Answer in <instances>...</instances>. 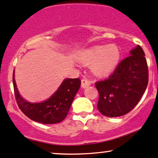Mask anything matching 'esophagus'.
<instances>
[{
    "label": "esophagus",
    "mask_w": 158,
    "mask_h": 158,
    "mask_svg": "<svg viewBox=\"0 0 158 158\" xmlns=\"http://www.w3.org/2000/svg\"><path fill=\"white\" fill-rule=\"evenodd\" d=\"M91 85V81L87 78H83L81 80V86L83 88H86Z\"/></svg>",
    "instance_id": "obj_1"
}]
</instances>
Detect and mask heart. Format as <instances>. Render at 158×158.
<instances>
[{
	"label": "heart",
	"instance_id": "heart-1",
	"mask_svg": "<svg viewBox=\"0 0 158 158\" xmlns=\"http://www.w3.org/2000/svg\"><path fill=\"white\" fill-rule=\"evenodd\" d=\"M120 58V49L116 45L94 46L81 53L79 60L91 65L93 73L99 76L108 75L115 69Z\"/></svg>",
	"mask_w": 158,
	"mask_h": 158
}]
</instances>
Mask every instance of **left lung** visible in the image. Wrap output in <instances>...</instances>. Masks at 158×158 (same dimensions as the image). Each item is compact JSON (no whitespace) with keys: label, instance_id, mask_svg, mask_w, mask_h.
Listing matches in <instances>:
<instances>
[{"label":"left lung","instance_id":"obj_1","mask_svg":"<svg viewBox=\"0 0 158 158\" xmlns=\"http://www.w3.org/2000/svg\"><path fill=\"white\" fill-rule=\"evenodd\" d=\"M148 82L145 53L138 45L120 61L108 78L94 83L99 92L98 110L110 118L127 114L140 101Z\"/></svg>","mask_w":158,"mask_h":158}]
</instances>
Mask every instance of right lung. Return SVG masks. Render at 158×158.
<instances>
[{
	"mask_svg": "<svg viewBox=\"0 0 158 158\" xmlns=\"http://www.w3.org/2000/svg\"><path fill=\"white\" fill-rule=\"evenodd\" d=\"M14 75L13 72L14 93L19 109L31 120L44 124L57 123L65 119L81 83L79 78L64 80L57 92L49 99L43 103H31L20 97Z\"/></svg>",
	"mask_w": 158,
	"mask_h": 158,
	"instance_id": "add662e5",
	"label": "right lung"
}]
</instances>
